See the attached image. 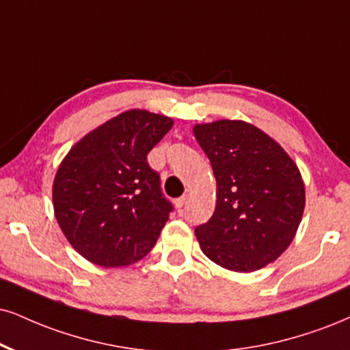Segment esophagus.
Instances as JSON below:
<instances>
[{
	"label": "esophagus",
	"mask_w": 350,
	"mask_h": 350,
	"mask_svg": "<svg viewBox=\"0 0 350 350\" xmlns=\"http://www.w3.org/2000/svg\"><path fill=\"white\" fill-rule=\"evenodd\" d=\"M174 204H175V208H176V209L182 211L183 206L187 204V196H180V198H176V200L174 201Z\"/></svg>",
	"instance_id": "34e87169"
}]
</instances>
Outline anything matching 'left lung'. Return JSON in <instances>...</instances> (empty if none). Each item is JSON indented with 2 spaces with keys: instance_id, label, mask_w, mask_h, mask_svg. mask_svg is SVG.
Listing matches in <instances>:
<instances>
[{
  "instance_id": "left-lung-1",
  "label": "left lung",
  "mask_w": 350,
  "mask_h": 350,
  "mask_svg": "<svg viewBox=\"0 0 350 350\" xmlns=\"http://www.w3.org/2000/svg\"><path fill=\"white\" fill-rule=\"evenodd\" d=\"M215 176V209L195 235L215 265L252 273L286 252L305 209L297 163L269 135L241 120L193 126Z\"/></svg>"
}]
</instances>
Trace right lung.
<instances>
[{"instance_id": "right-lung-1", "label": "right lung", "mask_w": 350, "mask_h": 350, "mask_svg": "<svg viewBox=\"0 0 350 350\" xmlns=\"http://www.w3.org/2000/svg\"><path fill=\"white\" fill-rule=\"evenodd\" d=\"M174 120L133 109L88 133L64 155L53 180L58 226L81 256L102 267L142 260L174 209L148 154Z\"/></svg>"}]
</instances>
